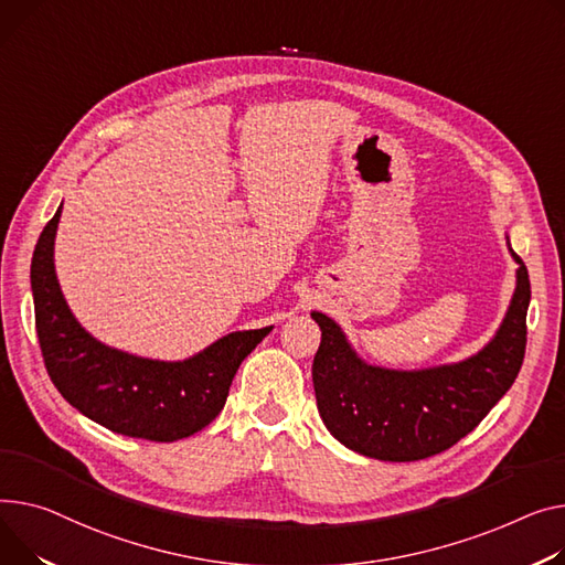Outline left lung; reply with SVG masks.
<instances>
[{
    "mask_svg": "<svg viewBox=\"0 0 565 565\" xmlns=\"http://www.w3.org/2000/svg\"><path fill=\"white\" fill-rule=\"evenodd\" d=\"M515 290L507 316L477 354L434 367L370 365L329 316L311 311L322 331L313 359L318 411L329 434L380 461H418L468 436L515 382L527 345L530 275L511 249Z\"/></svg>",
    "mask_w": 565,
    "mask_h": 565,
    "instance_id": "1",
    "label": "left lung"
}]
</instances>
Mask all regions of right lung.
<instances>
[{
  "mask_svg": "<svg viewBox=\"0 0 565 565\" xmlns=\"http://www.w3.org/2000/svg\"><path fill=\"white\" fill-rule=\"evenodd\" d=\"M61 209L31 258L35 331L58 393L97 425L131 438L172 443L204 429L227 402L243 359L273 327L234 331L183 361L108 348L72 316L54 268Z\"/></svg>",
  "mask_w": 565,
  "mask_h": 565,
  "instance_id": "right-lung-1",
  "label": "right lung"
}]
</instances>
